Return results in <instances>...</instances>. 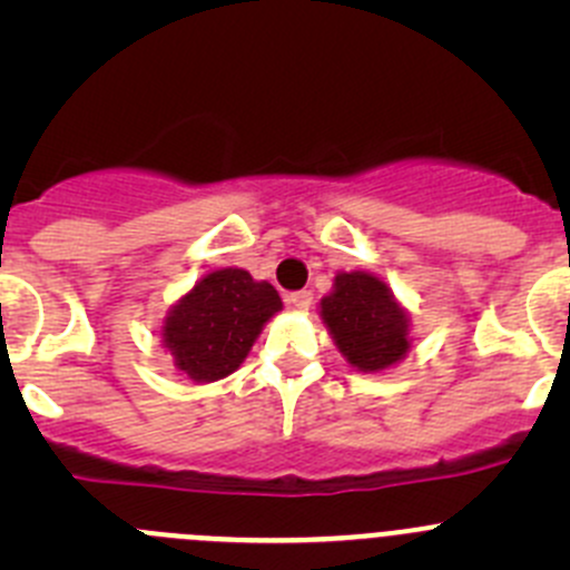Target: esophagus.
Here are the masks:
<instances>
[{"instance_id":"esophagus-1","label":"esophagus","mask_w":570,"mask_h":570,"mask_svg":"<svg viewBox=\"0 0 570 570\" xmlns=\"http://www.w3.org/2000/svg\"><path fill=\"white\" fill-rule=\"evenodd\" d=\"M286 301H289V306L301 308V312H308V308L314 306V292H308V289L292 292V295L286 297Z\"/></svg>"}]
</instances>
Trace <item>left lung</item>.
<instances>
[{
    "instance_id": "obj_1",
    "label": "left lung",
    "mask_w": 570,
    "mask_h": 570,
    "mask_svg": "<svg viewBox=\"0 0 570 570\" xmlns=\"http://www.w3.org/2000/svg\"><path fill=\"white\" fill-rule=\"evenodd\" d=\"M320 317L347 364L366 375L392 370L411 350V317L392 286L366 269L333 278V289L320 301Z\"/></svg>"
}]
</instances>
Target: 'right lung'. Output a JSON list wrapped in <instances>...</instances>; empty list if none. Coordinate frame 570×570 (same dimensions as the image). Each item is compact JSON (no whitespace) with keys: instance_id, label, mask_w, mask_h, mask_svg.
I'll return each mask as SVG.
<instances>
[{"instance_id":"1","label":"right lung","mask_w":570,"mask_h":570,"mask_svg":"<svg viewBox=\"0 0 570 570\" xmlns=\"http://www.w3.org/2000/svg\"><path fill=\"white\" fill-rule=\"evenodd\" d=\"M284 308L267 281L248 269H212L168 308L163 347L193 383H215L239 370L262 327Z\"/></svg>"}]
</instances>
